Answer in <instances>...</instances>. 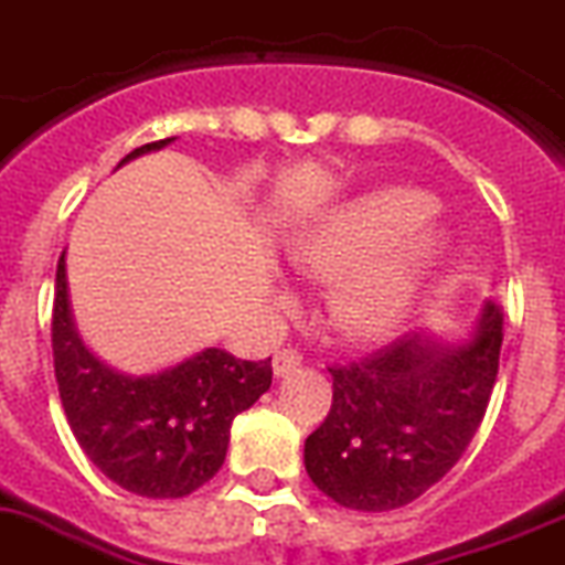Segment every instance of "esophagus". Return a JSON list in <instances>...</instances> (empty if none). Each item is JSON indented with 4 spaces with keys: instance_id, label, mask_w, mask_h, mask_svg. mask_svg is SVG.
Segmentation results:
<instances>
[{
    "instance_id": "1",
    "label": "esophagus",
    "mask_w": 565,
    "mask_h": 565,
    "mask_svg": "<svg viewBox=\"0 0 565 565\" xmlns=\"http://www.w3.org/2000/svg\"><path fill=\"white\" fill-rule=\"evenodd\" d=\"M298 366H301V355H298L296 350H281L273 358V372H276V377L292 375Z\"/></svg>"
}]
</instances>
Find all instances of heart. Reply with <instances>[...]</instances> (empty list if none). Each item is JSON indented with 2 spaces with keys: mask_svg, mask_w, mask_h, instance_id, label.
I'll list each match as a JSON object with an SVG mask.
<instances>
[{
  "mask_svg": "<svg viewBox=\"0 0 565 565\" xmlns=\"http://www.w3.org/2000/svg\"><path fill=\"white\" fill-rule=\"evenodd\" d=\"M438 201L418 188L390 184L343 199L296 230L287 262L330 284L332 323L355 343L401 335L449 255V233L431 222ZM278 301L289 303L287 289Z\"/></svg>",
  "mask_w": 565,
  "mask_h": 565,
  "instance_id": "obj_1",
  "label": "heart"
}]
</instances>
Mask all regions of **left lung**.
I'll use <instances>...</instances> for the list:
<instances>
[{
  "mask_svg": "<svg viewBox=\"0 0 565 565\" xmlns=\"http://www.w3.org/2000/svg\"><path fill=\"white\" fill-rule=\"evenodd\" d=\"M500 343L503 312L487 301L458 341L412 332L361 364L332 366V409L303 444L312 483L358 512L420 498L472 444Z\"/></svg>",
  "mask_w": 565,
  "mask_h": 565,
  "instance_id": "left-lung-1",
  "label": "left lung"
}]
</instances>
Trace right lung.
<instances>
[{
	"instance_id": "add662e5",
	"label": "right lung",
	"mask_w": 565,
	"mask_h": 565,
	"mask_svg": "<svg viewBox=\"0 0 565 565\" xmlns=\"http://www.w3.org/2000/svg\"><path fill=\"white\" fill-rule=\"evenodd\" d=\"M170 141L136 147L119 167ZM53 364L78 446L105 478L141 498H184L204 487L227 458L235 415L273 384L269 358L242 361L215 347L150 375L107 366L76 330L65 253L56 269Z\"/></svg>"
}]
</instances>
